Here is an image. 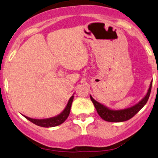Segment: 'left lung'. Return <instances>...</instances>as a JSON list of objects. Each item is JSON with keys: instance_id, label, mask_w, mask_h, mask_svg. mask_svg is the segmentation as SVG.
<instances>
[{"instance_id": "8db88e82", "label": "left lung", "mask_w": 158, "mask_h": 158, "mask_svg": "<svg viewBox=\"0 0 158 158\" xmlns=\"http://www.w3.org/2000/svg\"><path fill=\"white\" fill-rule=\"evenodd\" d=\"M152 85V82L151 81L150 87H149L146 95L138 103L128 108L121 109V110H113V109L109 108L108 107L98 102L91 95H90V99H91L92 103L94 104V106L95 107V109L99 115L105 121L109 122L126 121L134 116L145 106V104L148 102L149 97H150Z\"/></svg>"}]
</instances>
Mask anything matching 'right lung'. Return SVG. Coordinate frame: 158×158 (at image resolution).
Wrapping results in <instances>:
<instances>
[{"label": "right lung", "instance_id": "right-lung-1", "mask_svg": "<svg viewBox=\"0 0 158 158\" xmlns=\"http://www.w3.org/2000/svg\"><path fill=\"white\" fill-rule=\"evenodd\" d=\"M73 94L71 97L70 99H69L68 103H67L66 108L64 109V110H63L60 114L56 115V116L48 118L36 119V118H31L27 117L26 115H24L27 120H29V121H31V123H35V124L39 126V127H45V128L57 127V126L60 125L61 123H64L69 115V113H70V110H71V104H72V102L73 100Z\"/></svg>", "mask_w": 158, "mask_h": 158}]
</instances>
